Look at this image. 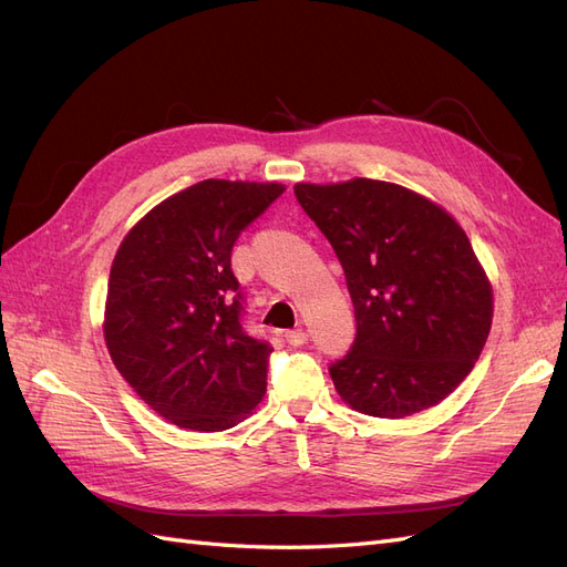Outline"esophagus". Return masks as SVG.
<instances>
[{
    "mask_svg": "<svg viewBox=\"0 0 567 567\" xmlns=\"http://www.w3.org/2000/svg\"><path fill=\"white\" fill-rule=\"evenodd\" d=\"M284 338H286L288 346H293V348H300V346H305V342H307V333H305V329L286 331V333H284Z\"/></svg>",
    "mask_w": 567,
    "mask_h": 567,
    "instance_id": "1",
    "label": "esophagus"
}]
</instances>
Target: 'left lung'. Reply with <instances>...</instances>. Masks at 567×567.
<instances>
[{
    "label": "left lung",
    "mask_w": 567,
    "mask_h": 567,
    "mask_svg": "<svg viewBox=\"0 0 567 567\" xmlns=\"http://www.w3.org/2000/svg\"><path fill=\"white\" fill-rule=\"evenodd\" d=\"M346 271L357 338L329 367L338 394L379 419L437 404L466 379L492 326V288L468 236L404 186L296 184Z\"/></svg>",
    "instance_id": "1"
}]
</instances>
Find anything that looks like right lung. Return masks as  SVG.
<instances>
[{
  "mask_svg": "<svg viewBox=\"0 0 567 567\" xmlns=\"http://www.w3.org/2000/svg\"><path fill=\"white\" fill-rule=\"evenodd\" d=\"M281 184L205 179L156 205L111 267L104 336L134 392L167 421L217 433L262 400L271 346L244 329L236 238Z\"/></svg>",
  "mask_w": 567,
  "mask_h": 567,
  "instance_id": "1",
  "label": "right lung"
}]
</instances>
